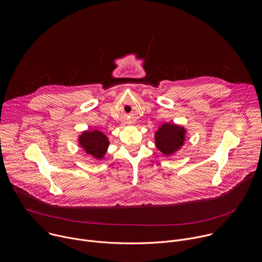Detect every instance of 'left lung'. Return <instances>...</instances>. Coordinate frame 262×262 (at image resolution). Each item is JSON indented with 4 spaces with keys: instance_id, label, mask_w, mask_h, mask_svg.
Instances as JSON below:
<instances>
[{
    "instance_id": "8db88e82",
    "label": "left lung",
    "mask_w": 262,
    "mask_h": 262,
    "mask_svg": "<svg viewBox=\"0 0 262 262\" xmlns=\"http://www.w3.org/2000/svg\"><path fill=\"white\" fill-rule=\"evenodd\" d=\"M186 130L178 125L166 123L163 124L155 134L156 146L164 155H171L185 142Z\"/></svg>"
}]
</instances>
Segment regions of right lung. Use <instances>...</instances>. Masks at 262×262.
Returning a JSON list of instances; mask_svg holds the SVG:
<instances>
[{"mask_svg":"<svg viewBox=\"0 0 262 262\" xmlns=\"http://www.w3.org/2000/svg\"><path fill=\"white\" fill-rule=\"evenodd\" d=\"M78 140L80 146L86 151V154L99 160L105 155L110 144L107 136L98 130L84 131L81 135H79Z\"/></svg>","mask_w":262,"mask_h":262,"instance_id":"right-lung-1","label":"right lung"}]
</instances>
